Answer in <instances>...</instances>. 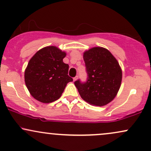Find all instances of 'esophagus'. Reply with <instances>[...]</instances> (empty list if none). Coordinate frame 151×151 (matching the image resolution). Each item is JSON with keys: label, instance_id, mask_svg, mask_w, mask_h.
Returning <instances> with one entry per match:
<instances>
[{"label": "esophagus", "instance_id": "esophagus-1", "mask_svg": "<svg viewBox=\"0 0 151 151\" xmlns=\"http://www.w3.org/2000/svg\"><path fill=\"white\" fill-rule=\"evenodd\" d=\"M77 79H78V76H76L75 77H74V78H73V80H74V81H76V80H77Z\"/></svg>", "mask_w": 151, "mask_h": 151}]
</instances>
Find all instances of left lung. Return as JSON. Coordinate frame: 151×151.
Listing matches in <instances>:
<instances>
[{
    "instance_id": "left-lung-1",
    "label": "left lung",
    "mask_w": 151,
    "mask_h": 151,
    "mask_svg": "<svg viewBox=\"0 0 151 151\" xmlns=\"http://www.w3.org/2000/svg\"><path fill=\"white\" fill-rule=\"evenodd\" d=\"M87 80L74 81L81 97L89 104L97 106L106 105L115 98L120 89L122 71L119 64L107 49L96 47L85 51Z\"/></svg>"
}]
</instances>
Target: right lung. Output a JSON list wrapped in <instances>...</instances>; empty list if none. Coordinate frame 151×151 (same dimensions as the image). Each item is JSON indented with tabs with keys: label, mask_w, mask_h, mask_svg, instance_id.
Instances as JSON below:
<instances>
[{
	"label": "right lung",
	"mask_w": 151,
	"mask_h": 151,
	"mask_svg": "<svg viewBox=\"0 0 151 151\" xmlns=\"http://www.w3.org/2000/svg\"><path fill=\"white\" fill-rule=\"evenodd\" d=\"M66 53L55 46L40 50L30 59L25 71V81L30 94L42 103H51L61 96L67 83L69 65Z\"/></svg>",
	"instance_id": "obj_1"
}]
</instances>
